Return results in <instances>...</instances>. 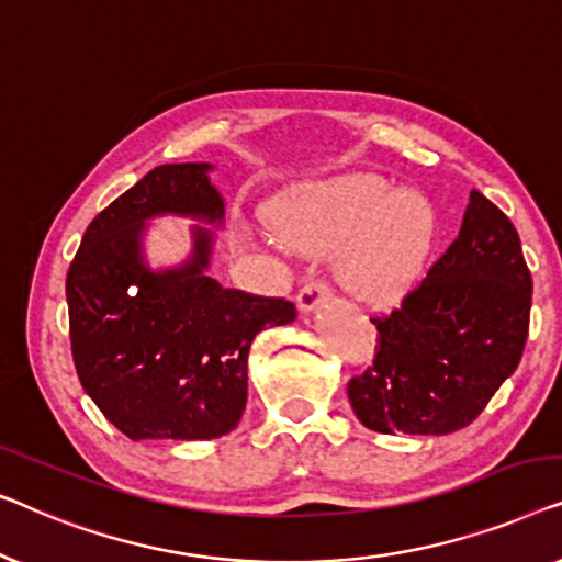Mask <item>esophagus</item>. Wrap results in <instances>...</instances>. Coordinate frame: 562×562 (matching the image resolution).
Listing matches in <instances>:
<instances>
[{"mask_svg":"<svg viewBox=\"0 0 562 562\" xmlns=\"http://www.w3.org/2000/svg\"><path fill=\"white\" fill-rule=\"evenodd\" d=\"M330 297V284L326 280L315 278V280H307L303 288L297 292V305L300 311H313V307H318L321 303H326Z\"/></svg>","mask_w":562,"mask_h":562,"instance_id":"obj_1","label":"esophagus"}]
</instances>
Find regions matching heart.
Here are the masks:
<instances>
[{"label":"heart","instance_id":"1","mask_svg":"<svg viewBox=\"0 0 562 562\" xmlns=\"http://www.w3.org/2000/svg\"><path fill=\"white\" fill-rule=\"evenodd\" d=\"M280 234L303 251H336L338 278L363 303L394 305L420 280L438 218L420 193H400L379 176L305 188L280 209Z\"/></svg>","mask_w":562,"mask_h":562}]
</instances>
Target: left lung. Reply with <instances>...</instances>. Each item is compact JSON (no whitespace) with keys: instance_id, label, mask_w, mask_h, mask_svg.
I'll use <instances>...</instances> for the list:
<instances>
[{"instance_id":"1","label":"left lung","mask_w":562,"mask_h":562,"mask_svg":"<svg viewBox=\"0 0 562 562\" xmlns=\"http://www.w3.org/2000/svg\"><path fill=\"white\" fill-rule=\"evenodd\" d=\"M532 274L515 224L471 191L461 232L376 326V353L351 376L349 400L369 430L446 436L484 413L515 374L529 330Z\"/></svg>"}]
</instances>
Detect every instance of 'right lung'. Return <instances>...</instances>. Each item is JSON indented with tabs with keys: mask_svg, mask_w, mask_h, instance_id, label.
<instances>
[{
	"mask_svg": "<svg viewBox=\"0 0 562 562\" xmlns=\"http://www.w3.org/2000/svg\"><path fill=\"white\" fill-rule=\"evenodd\" d=\"M183 162L149 170L86 228L68 267L70 351L83 390L132 440H211L247 405V357L267 326L295 321L284 297L221 288L205 274L213 236L195 228L193 257L153 272L142 262L145 221L160 213L216 224L224 201Z\"/></svg>",
	"mask_w": 562,
	"mask_h": 562,
	"instance_id": "obj_1",
	"label": "right lung"
}]
</instances>
